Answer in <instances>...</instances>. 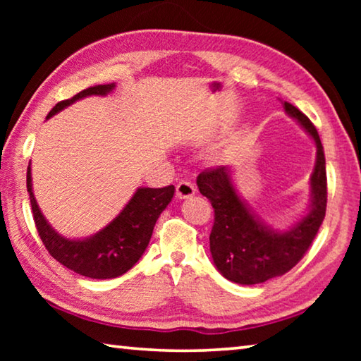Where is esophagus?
Instances as JSON below:
<instances>
[{
  "label": "esophagus",
  "instance_id": "1",
  "mask_svg": "<svg viewBox=\"0 0 361 361\" xmlns=\"http://www.w3.org/2000/svg\"><path fill=\"white\" fill-rule=\"evenodd\" d=\"M194 194H195V188H194L192 183L180 181L178 185H176V197H178V199L192 197Z\"/></svg>",
  "mask_w": 361,
  "mask_h": 361
}]
</instances>
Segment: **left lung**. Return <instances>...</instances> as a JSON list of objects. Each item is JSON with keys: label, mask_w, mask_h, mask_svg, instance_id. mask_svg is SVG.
I'll return each instance as SVG.
<instances>
[{"label": "left lung", "mask_w": 361, "mask_h": 361, "mask_svg": "<svg viewBox=\"0 0 361 361\" xmlns=\"http://www.w3.org/2000/svg\"><path fill=\"white\" fill-rule=\"evenodd\" d=\"M285 113L312 137L317 156L310 175V199L304 215L286 229L267 224L237 191L232 169L216 167L197 176V188L215 209L210 232L213 264L231 282L256 285L280 277L295 267L323 223L326 212L325 152L310 119L291 103H283Z\"/></svg>", "instance_id": "obj_1"}]
</instances>
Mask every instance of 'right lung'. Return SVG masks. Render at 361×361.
I'll return each mask as SVG.
<instances>
[{
    "mask_svg": "<svg viewBox=\"0 0 361 361\" xmlns=\"http://www.w3.org/2000/svg\"><path fill=\"white\" fill-rule=\"evenodd\" d=\"M114 87L116 84L113 82L84 89L73 99L57 103L47 114V119L85 97H105L111 94ZM30 166L27 169V191L32 202L36 229L42 243L60 264L89 279H116L135 266L148 247L157 218L172 202L175 194L173 185L157 189L138 188L119 215L105 228L84 239H68L59 234L42 215L33 194Z\"/></svg>",
    "mask_w": 361,
    "mask_h": 361,
    "instance_id": "add662e5",
    "label": "right lung"
}]
</instances>
